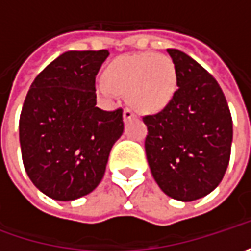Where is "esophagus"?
Listing matches in <instances>:
<instances>
[{"instance_id":"obj_1","label":"esophagus","mask_w":251,"mask_h":251,"mask_svg":"<svg viewBox=\"0 0 251 251\" xmlns=\"http://www.w3.org/2000/svg\"><path fill=\"white\" fill-rule=\"evenodd\" d=\"M123 117H124V121L131 120L134 117V113L131 109H124V113H123Z\"/></svg>"}]
</instances>
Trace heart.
I'll use <instances>...</instances> for the list:
<instances>
[{"instance_id": "b5f03b06", "label": "heart", "mask_w": 251, "mask_h": 251, "mask_svg": "<svg viewBox=\"0 0 251 251\" xmlns=\"http://www.w3.org/2000/svg\"><path fill=\"white\" fill-rule=\"evenodd\" d=\"M177 83L176 65L166 54H124L113 60L106 79L98 81V91L113 99L127 93L128 103L142 113H156L172 100Z\"/></svg>"}]
</instances>
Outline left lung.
<instances>
[{
	"mask_svg": "<svg viewBox=\"0 0 251 251\" xmlns=\"http://www.w3.org/2000/svg\"><path fill=\"white\" fill-rule=\"evenodd\" d=\"M177 89L156 114L144 116L151 173L169 197L194 201L222 181L230 158L232 116L217 79L186 53L168 49Z\"/></svg>",
	"mask_w": 251,
	"mask_h": 251,
	"instance_id": "8db88e82",
	"label": "left lung"
}]
</instances>
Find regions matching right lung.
Listing matches in <instances>:
<instances>
[{
  "instance_id": "right-lung-1",
  "label": "right lung",
  "mask_w": 251,
  "mask_h": 251,
  "mask_svg": "<svg viewBox=\"0 0 251 251\" xmlns=\"http://www.w3.org/2000/svg\"><path fill=\"white\" fill-rule=\"evenodd\" d=\"M107 57V50L61 54L26 95L19 119L25 170L53 200H76L98 187L123 134V110L96 107V75Z\"/></svg>"
}]
</instances>
